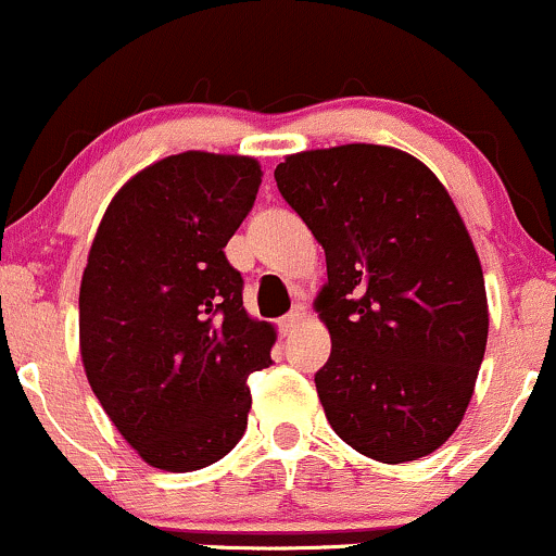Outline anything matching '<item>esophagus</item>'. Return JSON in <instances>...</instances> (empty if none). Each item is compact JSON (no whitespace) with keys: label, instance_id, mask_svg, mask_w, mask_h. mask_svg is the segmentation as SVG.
I'll return each mask as SVG.
<instances>
[{"label":"esophagus","instance_id":"1","mask_svg":"<svg viewBox=\"0 0 556 556\" xmlns=\"http://www.w3.org/2000/svg\"><path fill=\"white\" fill-rule=\"evenodd\" d=\"M302 320H304V307H302V304H296V307L291 309L289 315H283V318H280V331H283V333L294 331V328L300 326Z\"/></svg>","mask_w":556,"mask_h":556}]
</instances>
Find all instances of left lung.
Instances as JSON below:
<instances>
[{
	"mask_svg": "<svg viewBox=\"0 0 556 556\" xmlns=\"http://www.w3.org/2000/svg\"><path fill=\"white\" fill-rule=\"evenodd\" d=\"M276 182L326 252L328 424L376 462L429 456L462 424L488 342L482 267L451 195L419 159L366 142L289 156Z\"/></svg>",
	"mask_w": 556,
	"mask_h": 556,
	"instance_id": "obj_1",
	"label": "left lung"
}]
</instances>
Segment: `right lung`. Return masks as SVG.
Instances as JSON below:
<instances>
[{
	"instance_id": "obj_1",
	"label": "right lung",
	"mask_w": 556,
	"mask_h": 556,
	"mask_svg": "<svg viewBox=\"0 0 556 556\" xmlns=\"http://www.w3.org/2000/svg\"><path fill=\"white\" fill-rule=\"evenodd\" d=\"M262 169L188 151L113 195L79 291L81 361L122 438L151 467L193 471L247 432L249 374L270 366L276 331L243 309L225 256L252 212Z\"/></svg>"
}]
</instances>
